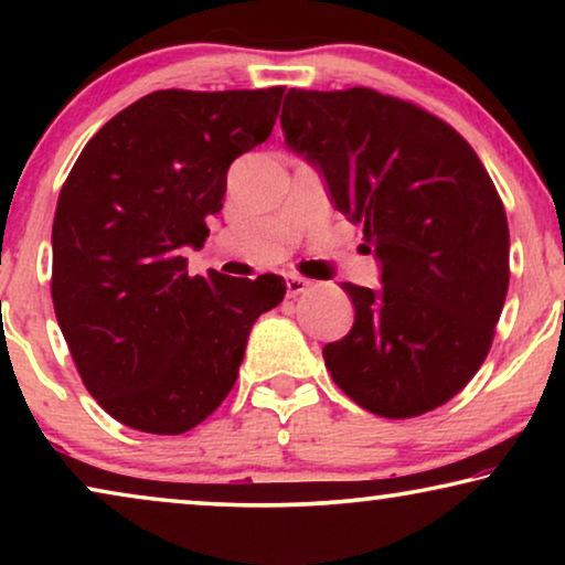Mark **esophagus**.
<instances>
[{
    "label": "esophagus",
    "mask_w": 565,
    "mask_h": 565,
    "mask_svg": "<svg viewBox=\"0 0 565 565\" xmlns=\"http://www.w3.org/2000/svg\"><path fill=\"white\" fill-rule=\"evenodd\" d=\"M285 285H288V296L298 298V296H303L308 288H311V280H306V277H300V275H290Z\"/></svg>",
    "instance_id": "esophagus-1"
}]
</instances>
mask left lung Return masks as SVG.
<instances>
[{"instance_id": "8db88e82", "label": "left lung", "mask_w": 565, "mask_h": 565, "mask_svg": "<svg viewBox=\"0 0 565 565\" xmlns=\"http://www.w3.org/2000/svg\"><path fill=\"white\" fill-rule=\"evenodd\" d=\"M285 143L362 223L381 288L344 282L350 334L323 347L334 383L367 412L443 406L483 365L509 288V226L470 143L445 120L375 89H288Z\"/></svg>"}]
</instances>
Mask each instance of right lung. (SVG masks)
<instances>
[{"instance_id": "right-lung-1", "label": "right lung", "mask_w": 565, "mask_h": 565, "mask_svg": "<svg viewBox=\"0 0 565 565\" xmlns=\"http://www.w3.org/2000/svg\"><path fill=\"white\" fill-rule=\"evenodd\" d=\"M282 87L159 89L92 136L53 218L51 296L84 385L113 419L182 435L234 388L285 280L188 275L231 161L265 143Z\"/></svg>"}]
</instances>
